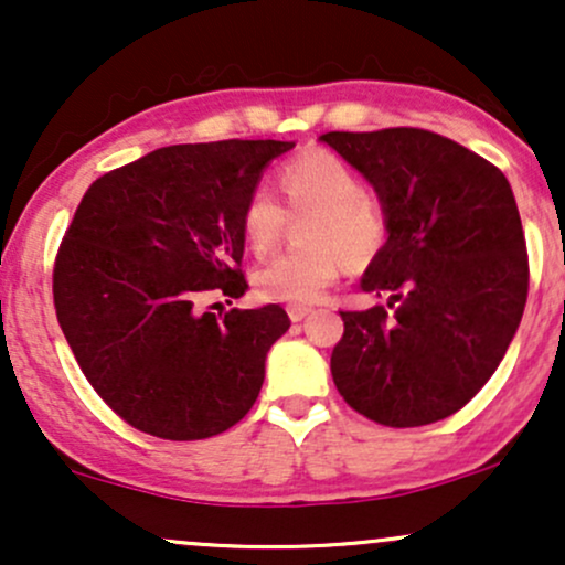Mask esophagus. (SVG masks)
I'll list each match as a JSON object with an SVG mask.
<instances>
[{
    "label": "esophagus",
    "instance_id": "obj_1",
    "mask_svg": "<svg viewBox=\"0 0 565 565\" xmlns=\"http://www.w3.org/2000/svg\"><path fill=\"white\" fill-rule=\"evenodd\" d=\"M287 313H289V319H291V321H302L305 316L310 313V308H308V305H289Z\"/></svg>",
    "mask_w": 565,
    "mask_h": 565
}]
</instances>
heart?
<instances>
[{
    "instance_id": "heart-1",
    "label": "heart",
    "mask_w": 565,
    "mask_h": 565,
    "mask_svg": "<svg viewBox=\"0 0 565 565\" xmlns=\"http://www.w3.org/2000/svg\"><path fill=\"white\" fill-rule=\"evenodd\" d=\"M284 210L268 191L257 188L244 201L242 236L252 255L265 257L287 231L289 215H305L302 242L310 249L287 252L265 263L252 287L265 302H316L345 268L372 263L387 242V212L366 191L364 178L332 151H305L276 174Z\"/></svg>"
}]
</instances>
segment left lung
Segmentation results:
<instances>
[{
  "instance_id": "1",
  "label": "left lung",
  "mask_w": 565,
  "mask_h": 565,
  "mask_svg": "<svg viewBox=\"0 0 565 565\" xmlns=\"http://www.w3.org/2000/svg\"><path fill=\"white\" fill-rule=\"evenodd\" d=\"M387 212V244L361 289L391 295L340 310L332 377L350 408L387 427L459 412L497 372L529 297V255L502 172L417 127L321 135Z\"/></svg>"
}]
</instances>
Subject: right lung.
Instances as JSON below:
<instances>
[{"label": "right lung", "instance_id": "obj_1", "mask_svg": "<svg viewBox=\"0 0 565 565\" xmlns=\"http://www.w3.org/2000/svg\"><path fill=\"white\" fill-rule=\"evenodd\" d=\"M291 146H167L84 193L55 255V313L84 377L127 425L164 440L212 438L260 395L287 310L215 316L199 302L249 289L238 220L263 167Z\"/></svg>", "mask_w": 565, "mask_h": 565}]
</instances>
